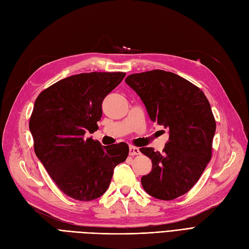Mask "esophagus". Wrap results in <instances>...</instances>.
Here are the masks:
<instances>
[{
  "label": "esophagus",
  "instance_id": "obj_1",
  "mask_svg": "<svg viewBox=\"0 0 249 249\" xmlns=\"http://www.w3.org/2000/svg\"><path fill=\"white\" fill-rule=\"evenodd\" d=\"M140 154H141V151H140L139 148L133 147V146H131V147L129 148V155H130V156L140 155Z\"/></svg>",
  "mask_w": 249,
  "mask_h": 249
}]
</instances>
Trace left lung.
Listing matches in <instances>:
<instances>
[{"label":"left lung","mask_w":249,"mask_h":249,"mask_svg":"<svg viewBox=\"0 0 249 249\" xmlns=\"http://www.w3.org/2000/svg\"><path fill=\"white\" fill-rule=\"evenodd\" d=\"M125 82L138 93L152 121L170 130L161 153L140 149L152 160V171L141 180L143 189L162 200L185 195L212 157L216 123L209 101L198 87L164 70L130 74Z\"/></svg>","instance_id":"8db88e82"}]
</instances>
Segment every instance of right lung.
I'll return each instance as SVG.
<instances>
[{
	"label": "right lung",
	"instance_id": "1",
	"mask_svg": "<svg viewBox=\"0 0 249 249\" xmlns=\"http://www.w3.org/2000/svg\"><path fill=\"white\" fill-rule=\"evenodd\" d=\"M125 72H90L66 77L38 95L29 127L36 156L58 188L88 202L109 186L114 168L125 161L126 142L101 146L88 138L98 129L101 104Z\"/></svg>",
	"mask_w": 249,
	"mask_h": 249
}]
</instances>
